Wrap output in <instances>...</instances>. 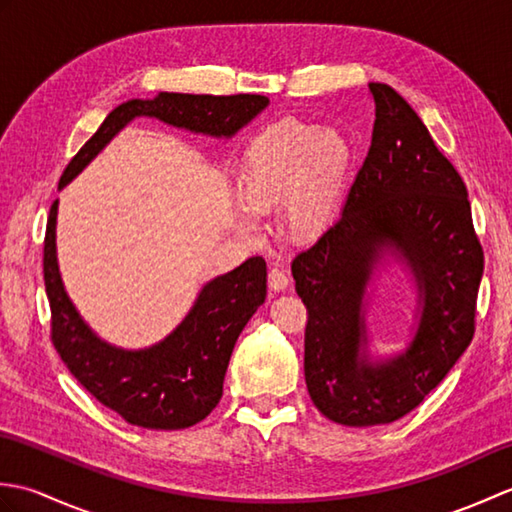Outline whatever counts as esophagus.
I'll return each instance as SVG.
<instances>
[{"mask_svg":"<svg viewBox=\"0 0 512 512\" xmlns=\"http://www.w3.org/2000/svg\"><path fill=\"white\" fill-rule=\"evenodd\" d=\"M268 284H270V288L273 290H286L288 288V284H290V277H288V273L284 268H270V273H268Z\"/></svg>","mask_w":512,"mask_h":512,"instance_id":"esophagus-1","label":"esophagus"}]
</instances>
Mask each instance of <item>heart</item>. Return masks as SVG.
<instances>
[{"mask_svg":"<svg viewBox=\"0 0 512 512\" xmlns=\"http://www.w3.org/2000/svg\"><path fill=\"white\" fill-rule=\"evenodd\" d=\"M347 162L350 147L341 134L297 118L270 123L244 149L239 202L253 215L288 204L292 233L317 235L328 224Z\"/></svg>","mask_w":512,"mask_h":512,"instance_id":"b5f03b06","label":"heart"}]
</instances>
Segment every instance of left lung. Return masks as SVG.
<instances>
[{
    "mask_svg": "<svg viewBox=\"0 0 512 512\" xmlns=\"http://www.w3.org/2000/svg\"><path fill=\"white\" fill-rule=\"evenodd\" d=\"M372 145L343 213L317 244L292 259L308 310L303 372L325 418L347 427L394 422L416 409L458 363L475 334L484 250L469 191L411 105L369 83ZM391 247L417 277L423 314L405 355L366 361L362 295L373 264Z\"/></svg>",
    "mask_w": 512,
    "mask_h": 512,
    "instance_id": "1",
    "label": "left lung"
}]
</instances>
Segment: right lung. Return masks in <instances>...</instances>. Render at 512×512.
<instances>
[{
  "label": "right lung",
  "mask_w": 512,
  "mask_h": 512,
  "mask_svg": "<svg viewBox=\"0 0 512 512\" xmlns=\"http://www.w3.org/2000/svg\"><path fill=\"white\" fill-rule=\"evenodd\" d=\"M268 105L262 94H176L154 101H127L68 162L59 180L65 187L136 116H156L198 134L233 136ZM57 200L50 206L43 239V281L50 301V339L70 374L129 424L145 429H187L204 420L222 398L228 361L239 332L266 299V262L250 257L231 273L209 281L176 330L149 350L125 352L103 343L61 284L54 248Z\"/></svg>",
  "instance_id": "right-lung-1"
}]
</instances>
